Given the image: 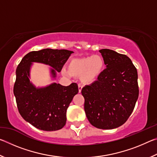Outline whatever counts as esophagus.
Returning <instances> with one entry per match:
<instances>
[{
    "label": "esophagus",
    "instance_id": "34e87169",
    "mask_svg": "<svg viewBox=\"0 0 157 157\" xmlns=\"http://www.w3.org/2000/svg\"><path fill=\"white\" fill-rule=\"evenodd\" d=\"M82 85H81V84H78V90H79V93H81V91H82Z\"/></svg>",
    "mask_w": 157,
    "mask_h": 157
}]
</instances>
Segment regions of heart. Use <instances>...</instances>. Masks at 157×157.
I'll use <instances>...</instances> for the list:
<instances>
[{
	"label": "heart",
	"instance_id": "1",
	"mask_svg": "<svg viewBox=\"0 0 157 157\" xmlns=\"http://www.w3.org/2000/svg\"><path fill=\"white\" fill-rule=\"evenodd\" d=\"M104 60L100 55L73 59L68 63V71L71 75L80 77L85 84L96 81L104 68Z\"/></svg>",
	"mask_w": 157,
	"mask_h": 157
}]
</instances>
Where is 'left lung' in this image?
<instances>
[{
  "label": "left lung",
  "mask_w": 157,
  "mask_h": 157,
  "mask_svg": "<svg viewBox=\"0 0 157 157\" xmlns=\"http://www.w3.org/2000/svg\"><path fill=\"white\" fill-rule=\"evenodd\" d=\"M99 52L107 66L98 80L82 89L84 111L89 123L102 129L123 124L139 98L137 70L125 55L109 49Z\"/></svg>",
  "instance_id": "left-lung-1"
}]
</instances>
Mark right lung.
<instances>
[{
  "mask_svg": "<svg viewBox=\"0 0 157 157\" xmlns=\"http://www.w3.org/2000/svg\"><path fill=\"white\" fill-rule=\"evenodd\" d=\"M73 51L46 48L32 51L25 55L16 70L14 94L18 112L25 121L44 131H56L66 124V111L73 97L78 93L76 83L64 86L53 83L45 88L36 89L30 82L32 62L48 64L53 77L55 70L62 71Z\"/></svg>",
  "mask_w": 157,
  "mask_h": 157,
  "instance_id": "1",
  "label": "right lung"
}]
</instances>
